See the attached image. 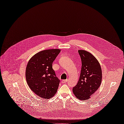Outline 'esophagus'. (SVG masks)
<instances>
[{"label": "esophagus", "mask_w": 124, "mask_h": 124, "mask_svg": "<svg viewBox=\"0 0 124 124\" xmlns=\"http://www.w3.org/2000/svg\"><path fill=\"white\" fill-rule=\"evenodd\" d=\"M67 81H68V79H64V80H62V83H66L67 82Z\"/></svg>", "instance_id": "esophagus-1"}]
</instances>
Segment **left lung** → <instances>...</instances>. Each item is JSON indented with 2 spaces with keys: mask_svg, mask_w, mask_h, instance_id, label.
Returning <instances> with one entry per match:
<instances>
[{
  "mask_svg": "<svg viewBox=\"0 0 124 124\" xmlns=\"http://www.w3.org/2000/svg\"><path fill=\"white\" fill-rule=\"evenodd\" d=\"M82 61L79 80L73 88V92L80 100H86L99 89L102 78L101 67L93 55L85 50H78Z\"/></svg>",
  "mask_w": 124,
  "mask_h": 124,
  "instance_id": "obj_1",
  "label": "left lung"
}]
</instances>
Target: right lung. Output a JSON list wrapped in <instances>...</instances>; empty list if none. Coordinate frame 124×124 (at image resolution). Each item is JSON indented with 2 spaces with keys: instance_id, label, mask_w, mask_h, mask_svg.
I'll use <instances>...</instances> for the list:
<instances>
[{
  "instance_id": "1",
  "label": "right lung",
  "mask_w": 124,
  "mask_h": 124,
  "mask_svg": "<svg viewBox=\"0 0 124 124\" xmlns=\"http://www.w3.org/2000/svg\"><path fill=\"white\" fill-rule=\"evenodd\" d=\"M61 52L59 49L41 51L30 59L25 70L29 87L42 99H50L56 94L60 82L52 63Z\"/></svg>"
}]
</instances>
